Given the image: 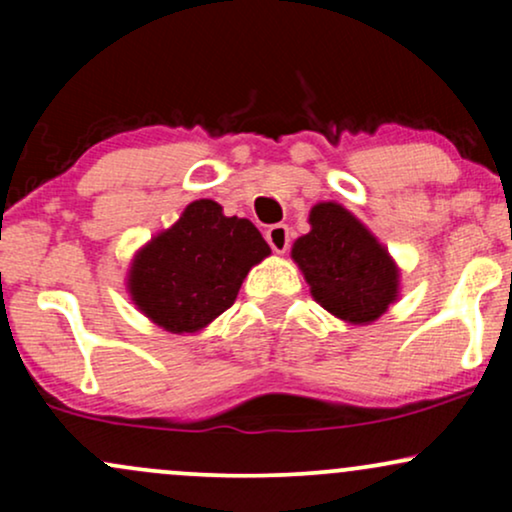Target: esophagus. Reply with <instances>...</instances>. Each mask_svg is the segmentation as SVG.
<instances>
[{"label": "esophagus", "mask_w": 512, "mask_h": 512, "mask_svg": "<svg viewBox=\"0 0 512 512\" xmlns=\"http://www.w3.org/2000/svg\"><path fill=\"white\" fill-rule=\"evenodd\" d=\"M267 243L272 245V250L276 252V255H284L291 245L289 226H284V223H274V226H269L267 228Z\"/></svg>", "instance_id": "esophagus-1"}]
</instances>
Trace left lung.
<instances>
[{
    "mask_svg": "<svg viewBox=\"0 0 512 512\" xmlns=\"http://www.w3.org/2000/svg\"><path fill=\"white\" fill-rule=\"evenodd\" d=\"M310 231L293 243L310 293L349 325H370L399 298V267L361 219L337 202H317Z\"/></svg>",
    "mask_w": 512,
    "mask_h": 512,
    "instance_id": "obj_1",
    "label": "left lung"
}]
</instances>
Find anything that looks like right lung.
I'll return each mask as SVG.
<instances>
[{"mask_svg": "<svg viewBox=\"0 0 512 512\" xmlns=\"http://www.w3.org/2000/svg\"><path fill=\"white\" fill-rule=\"evenodd\" d=\"M269 255L252 221L226 216L214 199H195L134 252L127 291L154 325L195 334L231 308L250 269Z\"/></svg>", "mask_w": 512, "mask_h": 512, "instance_id": "add662e5", "label": "right lung"}]
</instances>
